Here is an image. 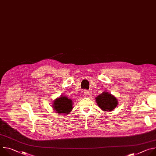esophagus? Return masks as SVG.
I'll list each match as a JSON object with an SVG mask.
<instances>
[{
    "label": "esophagus",
    "mask_w": 156,
    "mask_h": 156,
    "mask_svg": "<svg viewBox=\"0 0 156 156\" xmlns=\"http://www.w3.org/2000/svg\"><path fill=\"white\" fill-rule=\"evenodd\" d=\"M84 96H88V91L85 90V91H84Z\"/></svg>",
    "instance_id": "esophagus-1"
}]
</instances>
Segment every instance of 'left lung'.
I'll return each instance as SVG.
<instances>
[{
    "label": "left lung",
    "instance_id": "1",
    "mask_svg": "<svg viewBox=\"0 0 156 156\" xmlns=\"http://www.w3.org/2000/svg\"><path fill=\"white\" fill-rule=\"evenodd\" d=\"M98 106L104 110L111 111L115 108L117 104V99L111 94L107 92L102 93L96 98Z\"/></svg>",
    "mask_w": 156,
    "mask_h": 156
}]
</instances>
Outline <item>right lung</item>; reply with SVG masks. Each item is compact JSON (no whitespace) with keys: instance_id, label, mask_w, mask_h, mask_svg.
Segmentation results:
<instances>
[{"instance_id":"add662e5","label":"right lung","mask_w":156,"mask_h":156,"mask_svg":"<svg viewBox=\"0 0 156 156\" xmlns=\"http://www.w3.org/2000/svg\"><path fill=\"white\" fill-rule=\"evenodd\" d=\"M73 102L65 96H61L54 102V110L59 114H69L72 110Z\"/></svg>"}]
</instances>
